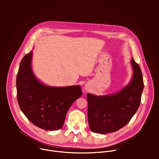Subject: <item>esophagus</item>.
<instances>
[{
    "instance_id": "34e87169",
    "label": "esophagus",
    "mask_w": 159,
    "mask_h": 159,
    "mask_svg": "<svg viewBox=\"0 0 159 159\" xmlns=\"http://www.w3.org/2000/svg\"><path fill=\"white\" fill-rule=\"evenodd\" d=\"M85 89L86 90H89V86H88L87 85H85Z\"/></svg>"
}]
</instances>
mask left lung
Wrapping results in <instances>:
<instances>
[{"label":"left lung","mask_w":159,"mask_h":159,"mask_svg":"<svg viewBox=\"0 0 159 159\" xmlns=\"http://www.w3.org/2000/svg\"><path fill=\"white\" fill-rule=\"evenodd\" d=\"M132 77L119 91L96 96L88 93V121L93 132L107 134L125 126L137 111L144 84L139 65L131 59Z\"/></svg>","instance_id":"obj_1"}]
</instances>
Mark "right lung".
Masks as SVG:
<instances>
[{"instance_id": "obj_1", "label": "right lung", "mask_w": 159, "mask_h": 159, "mask_svg": "<svg viewBox=\"0 0 159 159\" xmlns=\"http://www.w3.org/2000/svg\"><path fill=\"white\" fill-rule=\"evenodd\" d=\"M33 50L22 59L16 78L17 99L19 107L34 125L43 129H61L66 114L82 94L79 85L50 86L34 75L32 68Z\"/></svg>"}]
</instances>
